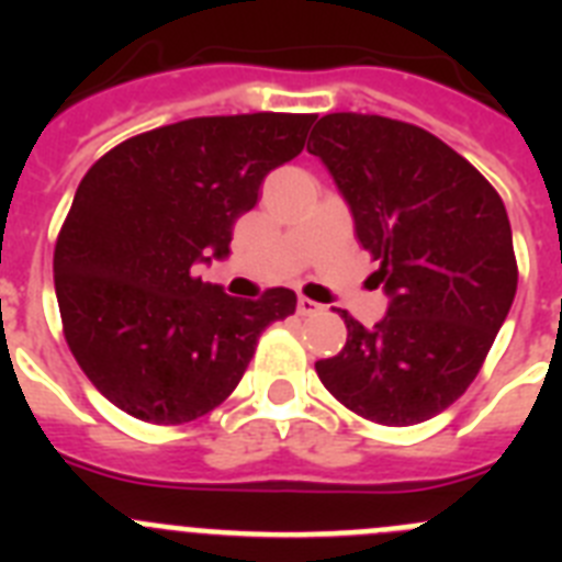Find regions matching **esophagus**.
<instances>
[{"label":"esophagus","instance_id":"obj_1","mask_svg":"<svg viewBox=\"0 0 562 562\" xmlns=\"http://www.w3.org/2000/svg\"><path fill=\"white\" fill-rule=\"evenodd\" d=\"M324 310V306L321 304H315V301H312V297H306V295H301L297 297V315H317V312Z\"/></svg>","mask_w":562,"mask_h":562}]
</instances>
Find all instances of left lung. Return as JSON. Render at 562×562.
Instances as JSON below:
<instances>
[{
  "instance_id": "1",
  "label": "left lung",
  "mask_w": 562,
  "mask_h": 562,
  "mask_svg": "<svg viewBox=\"0 0 562 562\" xmlns=\"http://www.w3.org/2000/svg\"><path fill=\"white\" fill-rule=\"evenodd\" d=\"M310 140L391 297L371 329L342 310L346 346L315 362L317 376L362 419H430L470 389L513 306L518 261L504 202L479 168L414 123L335 112Z\"/></svg>"
}]
</instances>
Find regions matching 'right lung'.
<instances>
[{"label":"right lung","instance_id":"1","mask_svg":"<svg viewBox=\"0 0 562 562\" xmlns=\"http://www.w3.org/2000/svg\"><path fill=\"white\" fill-rule=\"evenodd\" d=\"M315 114L191 117L128 137L83 173L53 252L64 337L112 405L151 425L211 414L245 376L261 331L295 312L202 284L272 168L304 151Z\"/></svg>","mask_w":562,"mask_h":562}]
</instances>
